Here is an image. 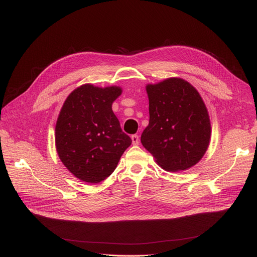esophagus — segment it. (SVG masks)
Masks as SVG:
<instances>
[{"mask_svg": "<svg viewBox=\"0 0 257 257\" xmlns=\"http://www.w3.org/2000/svg\"><path fill=\"white\" fill-rule=\"evenodd\" d=\"M131 140H132L133 145H139L140 144V137L138 136V134H133V136L131 137Z\"/></svg>", "mask_w": 257, "mask_h": 257, "instance_id": "34e87169", "label": "esophagus"}]
</instances>
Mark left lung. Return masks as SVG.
<instances>
[{"label": "left lung", "instance_id": "obj_1", "mask_svg": "<svg viewBox=\"0 0 257 257\" xmlns=\"http://www.w3.org/2000/svg\"><path fill=\"white\" fill-rule=\"evenodd\" d=\"M149 125L141 142L166 171H184L206 152L210 121L199 92L187 81L170 78L147 85Z\"/></svg>", "mask_w": 257, "mask_h": 257}]
</instances>
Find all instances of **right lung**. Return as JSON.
<instances>
[{
	"label": "right lung",
	"mask_w": 257,
	"mask_h": 257,
	"mask_svg": "<svg viewBox=\"0 0 257 257\" xmlns=\"http://www.w3.org/2000/svg\"><path fill=\"white\" fill-rule=\"evenodd\" d=\"M121 93L116 86L84 84L66 98L56 128V149L62 164L85 182L99 183L115 170L132 141L112 111Z\"/></svg>",
	"instance_id": "add662e5"
}]
</instances>
